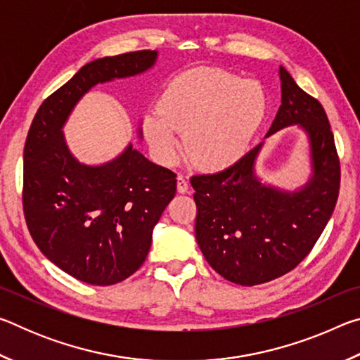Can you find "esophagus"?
<instances>
[{
	"label": "esophagus",
	"instance_id": "obj_1",
	"mask_svg": "<svg viewBox=\"0 0 360 360\" xmlns=\"http://www.w3.org/2000/svg\"><path fill=\"white\" fill-rule=\"evenodd\" d=\"M188 191V181L186 179V176L179 174L178 176V192L179 193H186Z\"/></svg>",
	"mask_w": 360,
	"mask_h": 360
}]
</instances>
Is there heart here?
<instances>
[{
    "label": "heart",
    "mask_w": 360,
    "mask_h": 360,
    "mask_svg": "<svg viewBox=\"0 0 360 360\" xmlns=\"http://www.w3.org/2000/svg\"><path fill=\"white\" fill-rule=\"evenodd\" d=\"M266 109V96L257 81L217 68L181 72L158 100V111L146 114L143 130L162 163L179 154L178 133L193 165L221 169L245 154Z\"/></svg>",
    "instance_id": "1"
}]
</instances>
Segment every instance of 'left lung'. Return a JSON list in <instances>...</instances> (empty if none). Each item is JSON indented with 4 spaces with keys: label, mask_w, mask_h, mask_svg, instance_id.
I'll list each match as a JSON object with an SVG mask.
<instances>
[{
    "label": "left lung",
    "mask_w": 360,
    "mask_h": 360,
    "mask_svg": "<svg viewBox=\"0 0 360 360\" xmlns=\"http://www.w3.org/2000/svg\"><path fill=\"white\" fill-rule=\"evenodd\" d=\"M281 106L266 136L298 125L309 141L313 174L300 191L264 184L255 160L264 143L224 172L192 176L195 238L205 259L230 283L255 285L285 275L319 240L340 192V160L321 103L279 66Z\"/></svg>",
    "instance_id": "1"
}]
</instances>
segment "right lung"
Returning <instances> with one entry per match:
<instances>
[{"instance_id": "1", "label": "right lung", "mask_w": 360, "mask_h": 360, "mask_svg": "<svg viewBox=\"0 0 360 360\" xmlns=\"http://www.w3.org/2000/svg\"><path fill=\"white\" fill-rule=\"evenodd\" d=\"M157 51L96 58L42 101L23 149V212L36 246L79 281L111 285L148 257L152 230L176 193V174L129 144L114 160L85 165L63 125L96 84L141 75ZM141 136V131H139Z\"/></svg>"}]
</instances>
